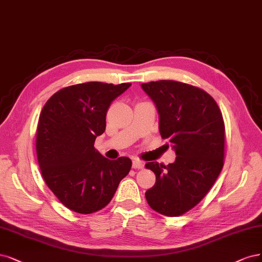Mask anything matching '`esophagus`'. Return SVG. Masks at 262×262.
Masks as SVG:
<instances>
[{
	"instance_id": "obj_1",
	"label": "esophagus",
	"mask_w": 262,
	"mask_h": 262,
	"mask_svg": "<svg viewBox=\"0 0 262 262\" xmlns=\"http://www.w3.org/2000/svg\"><path fill=\"white\" fill-rule=\"evenodd\" d=\"M143 166L144 165H143V162L141 160L133 159V161H132V168H134V169H142Z\"/></svg>"
}]
</instances>
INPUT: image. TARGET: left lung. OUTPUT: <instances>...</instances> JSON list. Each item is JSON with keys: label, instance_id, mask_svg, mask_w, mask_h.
Segmentation results:
<instances>
[{"label": "left lung", "instance_id": "left-lung-1", "mask_svg": "<svg viewBox=\"0 0 262 262\" xmlns=\"http://www.w3.org/2000/svg\"><path fill=\"white\" fill-rule=\"evenodd\" d=\"M156 105L159 132L176 151L168 166L145 167L156 183L145 193L151 209L167 215L183 214L200 203L219 177L224 158V122L219 106L204 90L178 81L141 84Z\"/></svg>", "mask_w": 262, "mask_h": 262}]
</instances>
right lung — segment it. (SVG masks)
<instances>
[{
    "instance_id": "add662e5",
    "label": "right lung",
    "mask_w": 262,
    "mask_h": 262,
    "mask_svg": "<svg viewBox=\"0 0 262 262\" xmlns=\"http://www.w3.org/2000/svg\"><path fill=\"white\" fill-rule=\"evenodd\" d=\"M131 83L85 82L59 90L45 103L37 129V156L45 183L78 213L101 210L129 173L128 157L110 160L94 148L108 107Z\"/></svg>"
}]
</instances>
